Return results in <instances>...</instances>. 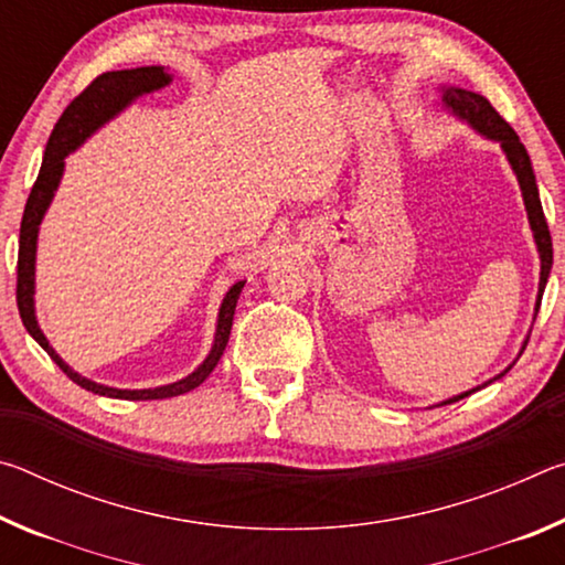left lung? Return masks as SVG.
<instances>
[{"label": "left lung", "mask_w": 565, "mask_h": 565, "mask_svg": "<svg viewBox=\"0 0 565 565\" xmlns=\"http://www.w3.org/2000/svg\"><path fill=\"white\" fill-rule=\"evenodd\" d=\"M438 94H441V102H438V104H441L444 111L451 114L454 119L468 124V127H471L476 134H481V137L495 141V145L503 149V154H505V159H509V164L513 169L515 179H519L521 196H523V204H525V214H529L533 242H535V248H539V259H541L539 294H535V309H533V321H535V313H539L543 291H546V284H548V276H551L553 244H551V232H548L546 216H543V206H541V196H539V184H535V174H533L529 151H525V147L521 145L519 134H515L509 127V124L501 119V114L495 111L491 104H489V99L481 97V94L468 92V89H461V87H451V84H441V87H438ZM529 337H531V333H525L519 356L523 353L525 343H529ZM519 356H515V361H519ZM513 363H509V366H505L499 376H493L491 381H486V384L476 386V388H468V391H463V394H456V396L446 398V401H441V404H436V406L456 404V401L471 396L473 391H481L483 386L493 384V381H499L501 376L509 374V371L513 369ZM436 406H431V408H436Z\"/></svg>", "instance_id": "1"}]
</instances>
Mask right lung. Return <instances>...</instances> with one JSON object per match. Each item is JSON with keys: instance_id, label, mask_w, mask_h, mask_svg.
Listing matches in <instances>:
<instances>
[{"instance_id": "1", "label": "right lung", "mask_w": 565, "mask_h": 565, "mask_svg": "<svg viewBox=\"0 0 565 565\" xmlns=\"http://www.w3.org/2000/svg\"><path fill=\"white\" fill-rule=\"evenodd\" d=\"M171 72L167 66L154 64V66H137V70H121V72H107L94 79L87 89H84L79 97H76L70 107L56 121L50 141H46L44 149V161L40 169V177H36L32 194L26 199L24 216H22V228H19V259H17V306L19 317H22L24 329L30 331V337L40 343V347L50 353L52 361L60 366L66 376H70L74 384L82 388L92 391V394L109 396V398H127V401H154V398H171L181 396L186 391L196 388L204 384L206 376L216 369L218 359L228 343V333H232L234 323V311L236 301L242 296V289L246 281H236L228 286L224 294L222 306H218L216 317V331H214V343L212 351L206 353V359L199 363V366L191 371L189 376L171 381L164 386L154 388H114L104 386L92 381L87 376L76 374V371L66 363L60 353L52 349L50 339L44 337V331L36 321V309H34V281H36V242H40V224L44 222L46 209L52 206V199L56 189L62 184L64 177V159L72 154V151L79 149L84 141L94 137L104 124L117 119L119 114L131 107L139 97H147L151 92H159L171 84Z\"/></svg>"}]
</instances>
